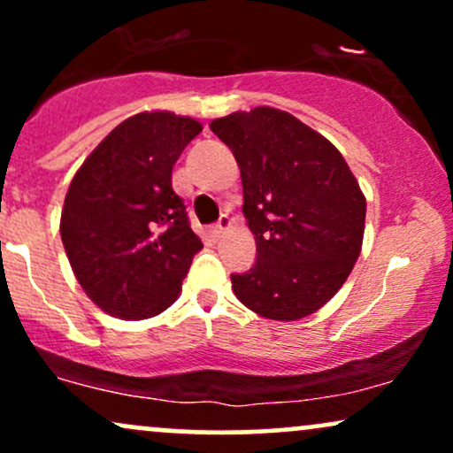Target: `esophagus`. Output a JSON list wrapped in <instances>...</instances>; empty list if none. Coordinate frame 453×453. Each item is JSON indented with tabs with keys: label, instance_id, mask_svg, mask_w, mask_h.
<instances>
[{
	"label": "esophagus",
	"instance_id": "1",
	"mask_svg": "<svg viewBox=\"0 0 453 453\" xmlns=\"http://www.w3.org/2000/svg\"><path fill=\"white\" fill-rule=\"evenodd\" d=\"M232 227V219L227 215H221V219L215 223V226H212V234H215V236H221L223 232L226 230H230Z\"/></svg>",
	"mask_w": 453,
	"mask_h": 453
}]
</instances>
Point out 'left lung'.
<instances>
[{
	"instance_id": "1",
	"label": "left lung",
	"mask_w": 453,
	"mask_h": 453,
	"mask_svg": "<svg viewBox=\"0 0 453 453\" xmlns=\"http://www.w3.org/2000/svg\"><path fill=\"white\" fill-rule=\"evenodd\" d=\"M211 129L238 161L257 244L253 268L232 274L234 294L266 319L315 313L360 256L366 197L356 176L330 140L277 108L232 112Z\"/></svg>"
}]
</instances>
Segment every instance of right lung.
I'll return each instance as SVG.
<instances>
[{
    "label": "right lung",
    "mask_w": 453,
    "mask_h": 453,
    "mask_svg": "<svg viewBox=\"0 0 453 453\" xmlns=\"http://www.w3.org/2000/svg\"><path fill=\"white\" fill-rule=\"evenodd\" d=\"M200 132L191 117L134 114L72 179L61 241L78 283L108 315L144 319L179 298L202 242L173 189V168Z\"/></svg>",
    "instance_id": "add662e5"
}]
</instances>
